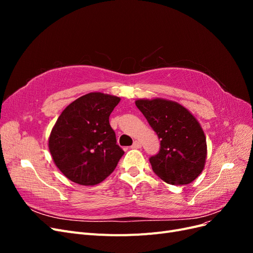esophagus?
Instances as JSON below:
<instances>
[{
    "mask_svg": "<svg viewBox=\"0 0 253 253\" xmlns=\"http://www.w3.org/2000/svg\"><path fill=\"white\" fill-rule=\"evenodd\" d=\"M139 148H141V143L139 141L135 140L134 143L132 144V149H139Z\"/></svg>",
    "mask_w": 253,
    "mask_h": 253,
    "instance_id": "34e87169",
    "label": "esophagus"
}]
</instances>
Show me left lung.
Returning <instances> with one entry per match:
<instances>
[{"label": "left lung", "mask_w": 253, "mask_h": 253, "mask_svg": "<svg viewBox=\"0 0 253 253\" xmlns=\"http://www.w3.org/2000/svg\"><path fill=\"white\" fill-rule=\"evenodd\" d=\"M135 104L160 138L152 170L171 185H188L206 164L207 142L200 122L181 104L163 98L138 99Z\"/></svg>", "instance_id": "1"}]
</instances>
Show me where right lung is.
I'll use <instances>...</instances> for the list:
<instances>
[{"label":"right lung","mask_w":253,"mask_h":253,"mask_svg":"<svg viewBox=\"0 0 253 253\" xmlns=\"http://www.w3.org/2000/svg\"><path fill=\"white\" fill-rule=\"evenodd\" d=\"M120 98L89 93L67 105L53 126L48 148L64 176L82 186H95L115 170L125 154L116 143L109 117Z\"/></svg>","instance_id":"right-lung-1"}]
</instances>
